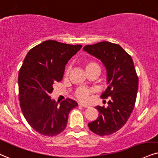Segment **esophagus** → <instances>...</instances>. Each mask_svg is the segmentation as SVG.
<instances>
[{
    "instance_id": "obj_1",
    "label": "esophagus",
    "mask_w": 158,
    "mask_h": 158,
    "mask_svg": "<svg viewBox=\"0 0 158 158\" xmlns=\"http://www.w3.org/2000/svg\"><path fill=\"white\" fill-rule=\"evenodd\" d=\"M79 106H82V107H83V108H89V106H87V105H85V104H83V103H80L79 104Z\"/></svg>"
}]
</instances>
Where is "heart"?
I'll return each instance as SVG.
<instances>
[{"label":"heart","mask_w":158,"mask_h":158,"mask_svg":"<svg viewBox=\"0 0 158 158\" xmlns=\"http://www.w3.org/2000/svg\"><path fill=\"white\" fill-rule=\"evenodd\" d=\"M84 67L85 69L86 70V72L89 71V70L95 69V68H98L100 69L98 64L96 61H93V60H86L84 61ZM68 74V71L66 72V75ZM91 91L87 88H79L76 89L75 91V96L77 99H78L79 100L83 101V102H86L89 100V94H90Z\"/></svg>","instance_id":"obj_1"}]
</instances>
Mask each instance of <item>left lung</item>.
<instances>
[{"label": "left lung", "instance_id": "left-lung-1", "mask_svg": "<svg viewBox=\"0 0 158 158\" xmlns=\"http://www.w3.org/2000/svg\"><path fill=\"white\" fill-rule=\"evenodd\" d=\"M83 50L104 64L108 86L101 98L110 99L107 108L95 107L99 116L88 126L98 135H111L126 124L135 106L139 77L133 59L120 45L109 42L85 45Z\"/></svg>", "mask_w": 158, "mask_h": 158}]
</instances>
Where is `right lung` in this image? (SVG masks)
<instances>
[{
    "label": "right lung",
    "mask_w": 158,
    "mask_h": 158,
    "mask_svg": "<svg viewBox=\"0 0 158 158\" xmlns=\"http://www.w3.org/2000/svg\"><path fill=\"white\" fill-rule=\"evenodd\" d=\"M82 45L48 40L29 50L19 72V100L30 126L41 135L54 136L67 126L68 115L77 106L67 98L60 104L51 100L54 83L63 78L65 65Z\"/></svg>",
    "instance_id": "right-lung-1"
}]
</instances>
